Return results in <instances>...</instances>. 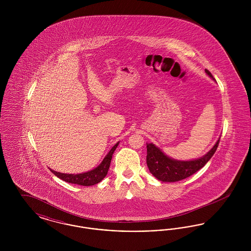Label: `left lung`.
Here are the masks:
<instances>
[{
  "mask_svg": "<svg viewBox=\"0 0 251 251\" xmlns=\"http://www.w3.org/2000/svg\"><path fill=\"white\" fill-rule=\"evenodd\" d=\"M206 74L215 81V78L208 70ZM220 138L215 142L214 147L200 158L189 161H180L173 159L165 154L153 143H147V166L150 172L156 179L164 182H174L190 177L194 173L202 168L207 162L215 154Z\"/></svg>",
  "mask_w": 251,
  "mask_h": 251,
  "instance_id": "left-lung-1",
  "label": "left lung"
}]
</instances>
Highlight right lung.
Returning a JSON list of instances; mask_svg holds the SVG:
<instances>
[{
  "label": "right lung",
  "instance_id": "add662e5",
  "mask_svg": "<svg viewBox=\"0 0 251 251\" xmlns=\"http://www.w3.org/2000/svg\"><path fill=\"white\" fill-rule=\"evenodd\" d=\"M119 144L120 142L114 145L113 148L109 151V152L103 158L101 163L92 170H89V171L84 172V173H79V174L61 173V172L54 171L52 169H50V171L56 177H58L59 179H63L67 182L79 184V185H83V186H90V185L97 184L104 179V177L107 175L108 169H109L111 160H112V155H113L114 151H116L117 147L119 146Z\"/></svg>",
  "mask_w": 251,
  "mask_h": 251
}]
</instances>
